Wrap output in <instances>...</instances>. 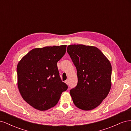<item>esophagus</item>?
Here are the masks:
<instances>
[{"mask_svg":"<svg viewBox=\"0 0 131 131\" xmlns=\"http://www.w3.org/2000/svg\"><path fill=\"white\" fill-rule=\"evenodd\" d=\"M65 82L66 83L67 85H69V80H67L65 81Z\"/></svg>","mask_w":131,"mask_h":131,"instance_id":"esophagus-1","label":"esophagus"}]
</instances>
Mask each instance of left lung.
<instances>
[{"label": "left lung", "mask_w": 131, "mask_h": 131, "mask_svg": "<svg viewBox=\"0 0 131 131\" xmlns=\"http://www.w3.org/2000/svg\"><path fill=\"white\" fill-rule=\"evenodd\" d=\"M67 51L77 70V85L70 91L74 104L84 110L93 109L110 90V63L96 47L71 45Z\"/></svg>", "instance_id": "1"}]
</instances>
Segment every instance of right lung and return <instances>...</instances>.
Masks as SVG:
<instances>
[{
  "label": "right lung",
  "mask_w": 131,
  "mask_h": 131,
  "mask_svg": "<svg viewBox=\"0 0 131 131\" xmlns=\"http://www.w3.org/2000/svg\"><path fill=\"white\" fill-rule=\"evenodd\" d=\"M67 45L31 50L17 67L18 88L22 98L35 109L43 111L56 105L68 89L59 76L57 63Z\"/></svg>",
  "instance_id": "right-lung-1"
}]
</instances>
